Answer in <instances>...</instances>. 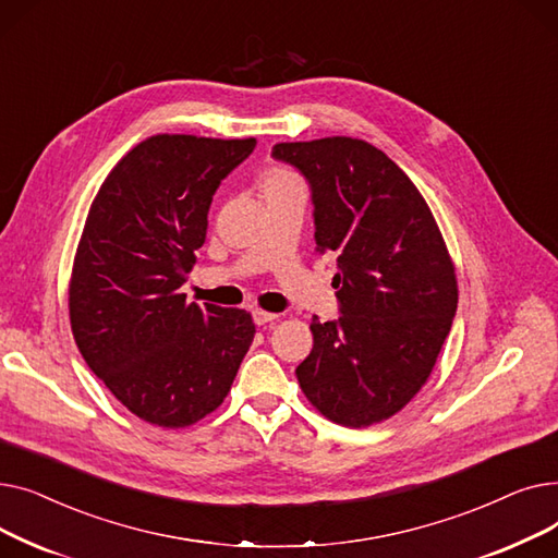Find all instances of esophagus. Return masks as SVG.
I'll list each match as a JSON object with an SVG mask.
<instances>
[{
	"mask_svg": "<svg viewBox=\"0 0 558 558\" xmlns=\"http://www.w3.org/2000/svg\"><path fill=\"white\" fill-rule=\"evenodd\" d=\"M278 318V314H274V312H267V310H253V320L257 326H267V324H271V320H276Z\"/></svg>",
	"mask_w": 558,
	"mask_h": 558,
	"instance_id": "1",
	"label": "esophagus"
}]
</instances>
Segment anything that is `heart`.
<instances>
[{"instance_id": "heart-1", "label": "heart", "mask_w": 558, "mask_h": 558, "mask_svg": "<svg viewBox=\"0 0 558 558\" xmlns=\"http://www.w3.org/2000/svg\"><path fill=\"white\" fill-rule=\"evenodd\" d=\"M287 181H296V179L284 169H271L267 173V179H264V185H276V183H287Z\"/></svg>"}]
</instances>
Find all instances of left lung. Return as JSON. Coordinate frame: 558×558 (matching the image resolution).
Listing matches in <instances>:
<instances>
[{"instance_id":"left-lung-1","label":"left lung","mask_w":558,"mask_h":558,"mask_svg":"<svg viewBox=\"0 0 558 558\" xmlns=\"http://www.w3.org/2000/svg\"><path fill=\"white\" fill-rule=\"evenodd\" d=\"M274 156L307 179L316 246L341 271V316L312 318L299 385L337 425L383 423L423 389L452 328L459 289L444 234L409 175L364 140L280 142Z\"/></svg>"}]
</instances>
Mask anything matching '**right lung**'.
Listing matches in <instances>:
<instances>
[{"label":"right lung","instance_id":"1","mask_svg":"<svg viewBox=\"0 0 558 558\" xmlns=\"http://www.w3.org/2000/svg\"><path fill=\"white\" fill-rule=\"evenodd\" d=\"M255 137L160 133L117 162L87 213L70 278L83 360L137 418L190 427L226 400L255 337L238 307L187 303L213 194Z\"/></svg>","mask_w":558,"mask_h":558}]
</instances>
